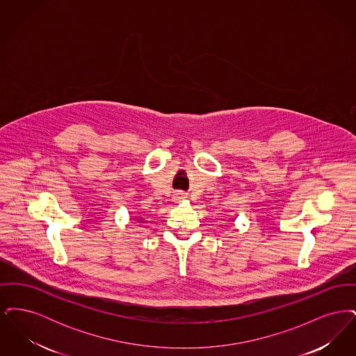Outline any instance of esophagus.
Returning a JSON list of instances; mask_svg holds the SVG:
<instances>
[{"label": "esophagus", "mask_w": 356, "mask_h": 356, "mask_svg": "<svg viewBox=\"0 0 356 356\" xmlns=\"http://www.w3.org/2000/svg\"><path fill=\"white\" fill-rule=\"evenodd\" d=\"M177 199H181V195H177Z\"/></svg>", "instance_id": "obj_1"}]
</instances>
